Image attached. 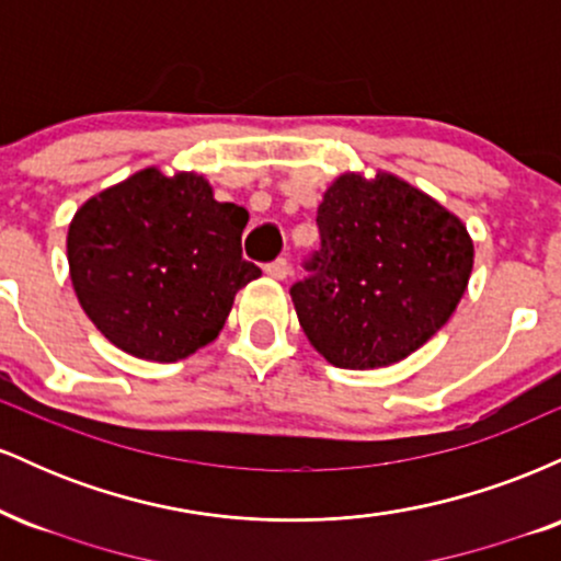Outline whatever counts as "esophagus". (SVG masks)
<instances>
[{"instance_id":"obj_1","label":"esophagus","mask_w":561,"mask_h":561,"mask_svg":"<svg viewBox=\"0 0 561 561\" xmlns=\"http://www.w3.org/2000/svg\"><path fill=\"white\" fill-rule=\"evenodd\" d=\"M266 274L272 276V279H287L289 263L285 259H276L274 263H268V266H266Z\"/></svg>"}]
</instances>
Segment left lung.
I'll return each mask as SVG.
<instances>
[{
	"label": "left lung",
	"instance_id": "1",
	"mask_svg": "<svg viewBox=\"0 0 561 561\" xmlns=\"http://www.w3.org/2000/svg\"><path fill=\"white\" fill-rule=\"evenodd\" d=\"M321 248L295 282L298 321L327 362H403L450 319L474 263L461 218L392 173H343L317 210Z\"/></svg>",
	"mask_w": 561,
	"mask_h": 561
}]
</instances>
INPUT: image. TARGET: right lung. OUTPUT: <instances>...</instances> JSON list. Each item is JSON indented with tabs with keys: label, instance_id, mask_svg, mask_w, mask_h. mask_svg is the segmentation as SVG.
<instances>
[{
	"label": "right lung",
	"instance_id": "1",
	"mask_svg": "<svg viewBox=\"0 0 561 561\" xmlns=\"http://www.w3.org/2000/svg\"><path fill=\"white\" fill-rule=\"evenodd\" d=\"M248 210L218 203L199 173L141 169L76 210L68 266L76 298L121 351L171 364L214 343L234 295L259 279L242 259Z\"/></svg>",
	"mask_w": 561,
	"mask_h": 561
}]
</instances>
